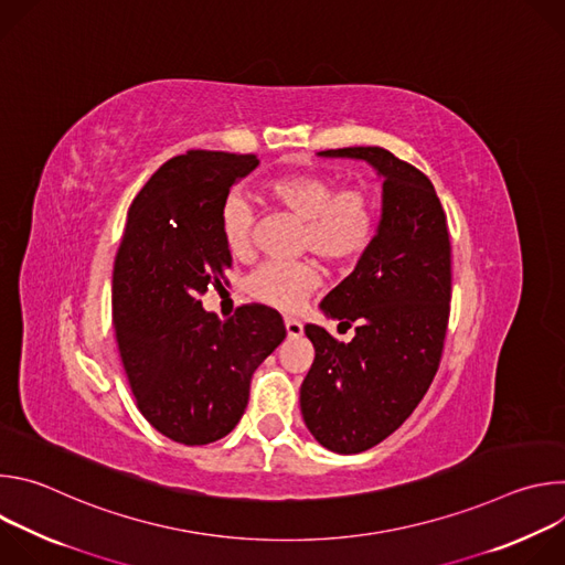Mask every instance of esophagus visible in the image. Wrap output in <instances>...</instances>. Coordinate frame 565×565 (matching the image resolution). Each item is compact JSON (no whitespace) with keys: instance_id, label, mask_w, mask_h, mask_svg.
<instances>
[{"instance_id":"obj_1","label":"esophagus","mask_w":565,"mask_h":565,"mask_svg":"<svg viewBox=\"0 0 565 565\" xmlns=\"http://www.w3.org/2000/svg\"><path fill=\"white\" fill-rule=\"evenodd\" d=\"M284 324H286V333L288 338H299L303 333L301 321H297L295 317H284Z\"/></svg>"}]
</instances>
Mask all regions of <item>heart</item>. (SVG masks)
<instances>
[{
    "instance_id": "obj_1",
    "label": "heart",
    "mask_w": 565,
    "mask_h": 565,
    "mask_svg": "<svg viewBox=\"0 0 565 565\" xmlns=\"http://www.w3.org/2000/svg\"><path fill=\"white\" fill-rule=\"evenodd\" d=\"M268 196L303 221L299 248L329 266L355 262L375 236V201L364 188L338 190V181L327 174L297 172L270 181ZM253 205L230 194L221 207V232L232 257L246 259L253 253ZM317 286L319 273L310 262H266L246 279L253 299L286 312L297 310Z\"/></svg>"
}]
</instances>
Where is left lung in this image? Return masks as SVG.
<instances>
[{
    "label": "left lung",
    "instance_id": "8db88e82",
    "mask_svg": "<svg viewBox=\"0 0 565 565\" xmlns=\"http://www.w3.org/2000/svg\"><path fill=\"white\" fill-rule=\"evenodd\" d=\"M366 160L384 179L382 218L355 270L319 308L355 327L344 344L306 324L315 360L299 405L310 434L338 454H360L391 436L438 371L451 301V241L431 181L382 147L327 149Z\"/></svg>",
    "mask_w": 565,
    "mask_h": 565
}]
</instances>
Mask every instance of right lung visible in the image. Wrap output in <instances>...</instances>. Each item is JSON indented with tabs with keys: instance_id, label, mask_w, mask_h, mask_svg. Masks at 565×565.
<instances>
[{
	"instance_id": "1",
	"label": "right lung",
	"mask_w": 565,
	"mask_h": 565,
	"mask_svg": "<svg viewBox=\"0 0 565 565\" xmlns=\"http://www.w3.org/2000/svg\"><path fill=\"white\" fill-rule=\"evenodd\" d=\"M257 166L255 153L190 149L160 166L127 212L111 284L116 340L140 414L183 445L236 427L253 373L286 338L275 308L244 303L221 321L201 303L232 268L221 207Z\"/></svg>"
}]
</instances>
